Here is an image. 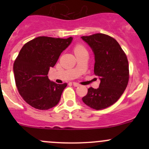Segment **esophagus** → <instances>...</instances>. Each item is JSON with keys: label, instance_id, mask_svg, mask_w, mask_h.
<instances>
[{"label": "esophagus", "instance_id": "34e87169", "mask_svg": "<svg viewBox=\"0 0 149 149\" xmlns=\"http://www.w3.org/2000/svg\"><path fill=\"white\" fill-rule=\"evenodd\" d=\"M73 85L75 87H78V86H80V84H78V83H76V82H73Z\"/></svg>", "mask_w": 149, "mask_h": 149}]
</instances>
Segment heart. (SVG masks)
<instances>
[{"mask_svg":"<svg viewBox=\"0 0 149 149\" xmlns=\"http://www.w3.org/2000/svg\"><path fill=\"white\" fill-rule=\"evenodd\" d=\"M73 51H74L75 54L80 53V52H87L85 47H84L83 45H81V44L76 45L74 47V48H73Z\"/></svg>","mask_w":149,"mask_h":149,"instance_id":"1","label":"heart"}]
</instances>
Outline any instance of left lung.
I'll return each instance as SVG.
<instances>
[{
	"instance_id": "obj_1",
	"label": "left lung",
	"mask_w": 149,
	"mask_h": 149,
	"mask_svg": "<svg viewBox=\"0 0 149 149\" xmlns=\"http://www.w3.org/2000/svg\"><path fill=\"white\" fill-rule=\"evenodd\" d=\"M81 38L94 52V74L100 79L99 88H88L82 100L92 109H105L119 100L128 84L127 56L119 43L109 35L97 33Z\"/></svg>"
}]
</instances>
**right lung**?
I'll return each instance as SVG.
<instances>
[{"mask_svg":"<svg viewBox=\"0 0 149 149\" xmlns=\"http://www.w3.org/2000/svg\"><path fill=\"white\" fill-rule=\"evenodd\" d=\"M72 40L71 37L42 36L30 40L21 49L13 63L15 82L19 94L32 107L45 110L59 102L67 84L50 81L47 74Z\"/></svg>","mask_w":149,"mask_h":149,"instance_id":"right-lung-1","label":"right lung"}]
</instances>
